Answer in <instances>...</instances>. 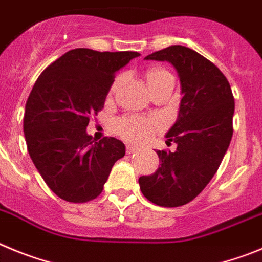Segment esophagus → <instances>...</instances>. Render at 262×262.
Returning <instances> with one entry per match:
<instances>
[{"label":"esophagus","mask_w":262,"mask_h":262,"mask_svg":"<svg viewBox=\"0 0 262 262\" xmlns=\"http://www.w3.org/2000/svg\"><path fill=\"white\" fill-rule=\"evenodd\" d=\"M138 151V147H136V146L133 145H128L126 146V154H133V152Z\"/></svg>","instance_id":"1"}]
</instances>
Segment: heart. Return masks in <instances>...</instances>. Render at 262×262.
I'll list each match as a JSON object with an SVG mask.
<instances>
[{
    "label": "heart",
    "instance_id": "b5f03b06",
    "mask_svg": "<svg viewBox=\"0 0 262 262\" xmlns=\"http://www.w3.org/2000/svg\"><path fill=\"white\" fill-rule=\"evenodd\" d=\"M164 75H171L164 69H152L147 73V84L158 81ZM155 130V122L143 117H126L117 122V132L124 138L133 142H142L151 137Z\"/></svg>",
    "mask_w": 262,
    "mask_h": 262
}]
</instances>
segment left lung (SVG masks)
<instances>
[{
	"mask_svg": "<svg viewBox=\"0 0 262 262\" xmlns=\"http://www.w3.org/2000/svg\"><path fill=\"white\" fill-rule=\"evenodd\" d=\"M145 60L171 63L183 98L178 119L166 133L167 142L178 147L173 152L158 150L159 168L138 183L152 204L181 206L204 190L221 166L232 138L234 96L223 73L187 47L171 46Z\"/></svg>",
	"mask_w": 262,
	"mask_h": 262,
	"instance_id": "8db88e82",
	"label": "left lung"
}]
</instances>
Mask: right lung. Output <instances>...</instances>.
<instances>
[{
    "instance_id": "obj_1",
    "label": "right lung",
    "mask_w": 262,
    "mask_h": 262,
    "mask_svg": "<svg viewBox=\"0 0 262 262\" xmlns=\"http://www.w3.org/2000/svg\"><path fill=\"white\" fill-rule=\"evenodd\" d=\"M138 52L77 48L51 63L26 103L23 130L28 154L52 192L69 202L96 199L125 145L87 134L90 116L104 107L115 74Z\"/></svg>"
}]
</instances>
